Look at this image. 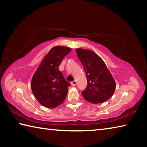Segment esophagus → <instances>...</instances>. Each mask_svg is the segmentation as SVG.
Segmentation results:
<instances>
[{
  "label": "esophagus",
  "instance_id": "esophagus-1",
  "mask_svg": "<svg viewBox=\"0 0 147 147\" xmlns=\"http://www.w3.org/2000/svg\"><path fill=\"white\" fill-rule=\"evenodd\" d=\"M76 80H74V81H73L71 82V85L73 86H76Z\"/></svg>",
  "mask_w": 147,
  "mask_h": 147
}]
</instances>
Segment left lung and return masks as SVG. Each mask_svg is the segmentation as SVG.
<instances>
[{
	"mask_svg": "<svg viewBox=\"0 0 147 147\" xmlns=\"http://www.w3.org/2000/svg\"><path fill=\"white\" fill-rule=\"evenodd\" d=\"M76 52L86 72L88 86L82 92L85 100L102 103L112 96L116 84L104 61L91 50L76 49Z\"/></svg>",
	"mask_w": 147,
	"mask_h": 147,
	"instance_id": "left-lung-1",
	"label": "left lung"
}]
</instances>
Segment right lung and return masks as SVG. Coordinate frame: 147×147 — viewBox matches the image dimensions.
<instances>
[{
	"mask_svg": "<svg viewBox=\"0 0 147 147\" xmlns=\"http://www.w3.org/2000/svg\"><path fill=\"white\" fill-rule=\"evenodd\" d=\"M71 51L67 47H54L44 57L32 77V93L46 108H56L63 103L67 94L70 84L58 68L64 57Z\"/></svg>",
	"mask_w": 147,
	"mask_h": 147,
	"instance_id": "obj_1",
	"label": "right lung"
}]
</instances>
